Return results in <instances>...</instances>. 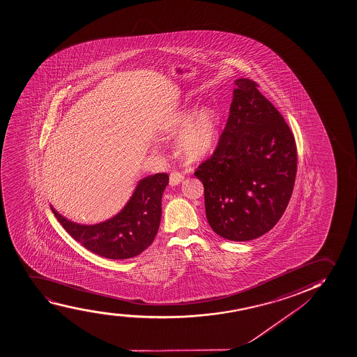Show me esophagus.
<instances>
[{"instance_id": "obj_1", "label": "esophagus", "mask_w": 357, "mask_h": 357, "mask_svg": "<svg viewBox=\"0 0 357 357\" xmlns=\"http://www.w3.org/2000/svg\"><path fill=\"white\" fill-rule=\"evenodd\" d=\"M183 181H184V176H183L181 173H171V176H169V185H171V186H176V185L181 184Z\"/></svg>"}]
</instances>
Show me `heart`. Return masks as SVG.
<instances>
[{
  "mask_svg": "<svg viewBox=\"0 0 357 357\" xmlns=\"http://www.w3.org/2000/svg\"><path fill=\"white\" fill-rule=\"evenodd\" d=\"M171 130L179 131L176 148L190 162L207 158L215 148L220 130V116L213 108H202L191 113H183L173 120Z\"/></svg>",
  "mask_w": 357,
  "mask_h": 357,
  "instance_id": "heart-1",
  "label": "heart"
}]
</instances>
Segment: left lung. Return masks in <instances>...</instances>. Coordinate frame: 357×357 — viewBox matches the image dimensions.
<instances>
[{
    "mask_svg": "<svg viewBox=\"0 0 357 357\" xmlns=\"http://www.w3.org/2000/svg\"><path fill=\"white\" fill-rule=\"evenodd\" d=\"M234 98L215 151L195 176L204 186L211 229L234 242L273 229L290 201L297 150L277 108L247 78L234 82Z\"/></svg>",
    "mask_w": 357,
    "mask_h": 357,
    "instance_id": "left-lung-1",
    "label": "left lung"
}]
</instances>
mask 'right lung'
I'll return each instance as SVG.
<instances>
[{
    "instance_id": "right-lung-1",
    "label": "right lung",
    "mask_w": 357,
    "mask_h": 357,
    "mask_svg": "<svg viewBox=\"0 0 357 357\" xmlns=\"http://www.w3.org/2000/svg\"><path fill=\"white\" fill-rule=\"evenodd\" d=\"M168 179L166 173L143 178L126 206L116 215L100 224H77L50 208L62 227L84 248L106 259L126 260L139 255L154 241L159 231L161 199Z\"/></svg>"
}]
</instances>
